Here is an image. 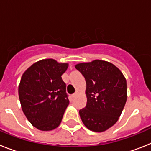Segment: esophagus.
Returning <instances> with one entry per match:
<instances>
[{
  "label": "esophagus",
  "instance_id": "obj_1",
  "mask_svg": "<svg viewBox=\"0 0 151 151\" xmlns=\"http://www.w3.org/2000/svg\"><path fill=\"white\" fill-rule=\"evenodd\" d=\"M78 93H79V92H78V91H76V93H74V94H73V98H75V97H76V96L78 94Z\"/></svg>",
  "mask_w": 151,
  "mask_h": 151
}]
</instances>
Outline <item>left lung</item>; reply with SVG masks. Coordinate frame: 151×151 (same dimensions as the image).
I'll return each mask as SVG.
<instances>
[{
  "mask_svg": "<svg viewBox=\"0 0 151 151\" xmlns=\"http://www.w3.org/2000/svg\"><path fill=\"white\" fill-rule=\"evenodd\" d=\"M75 67L86 81L87 104L79 110L85 127L103 132L118 121L127 101L124 75L113 63L101 60L80 63Z\"/></svg>",
  "mask_w": 151,
  "mask_h": 151,
  "instance_id": "8db88e82",
  "label": "left lung"
}]
</instances>
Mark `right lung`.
I'll return each instance as SVG.
<instances>
[{
  "label": "right lung",
  "mask_w": 151,
  "mask_h": 151,
  "mask_svg": "<svg viewBox=\"0 0 151 151\" xmlns=\"http://www.w3.org/2000/svg\"><path fill=\"white\" fill-rule=\"evenodd\" d=\"M69 63L54 59L37 61L24 72L19 97L24 114L41 131H51L60 124L69 101L61 76Z\"/></svg>",
  "instance_id": "obj_1"
}]
</instances>
